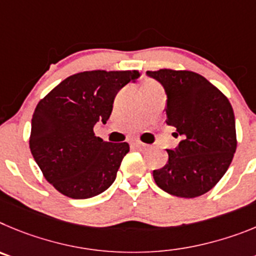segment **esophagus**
<instances>
[{"mask_svg": "<svg viewBox=\"0 0 256 256\" xmlns=\"http://www.w3.org/2000/svg\"><path fill=\"white\" fill-rule=\"evenodd\" d=\"M134 146H136V148H139V149H146V148H148V145L144 144V142H134Z\"/></svg>", "mask_w": 256, "mask_h": 256, "instance_id": "34e87169", "label": "esophagus"}]
</instances>
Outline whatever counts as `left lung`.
<instances>
[{"label":"left lung","instance_id":"left-lung-1","mask_svg":"<svg viewBox=\"0 0 256 256\" xmlns=\"http://www.w3.org/2000/svg\"><path fill=\"white\" fill-rule=\"evenodd\" d=\"M164 86L166 122L182 140L167 150L168 162L154 170V181L178 198H196L217 185L232 162L237 138L228 98L200 74L160 68L146 71Z\"/></svg>","mask_w":256,"mask_h":256}]
</instances>
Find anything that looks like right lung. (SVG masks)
<instances>
[{
  "label": "right lung",
  "instance_id": "add662e5",
  "mask_svg": "<svg viewBox=\"0 0 256 256\" xmlns=\"http://www.w3.org/2000/svg\"><path fill=\"white\" fill-rule=\"evenodd\" d=\"M140 75L138 70L74 74L39 100L29 146L44 178L61 194L88 199L114 184L130 146L104 142L93 128L110 118L117 92Z\"/></svg>",
  "mask_w": 256,
  "mask_h": 256
}]
</instances>
